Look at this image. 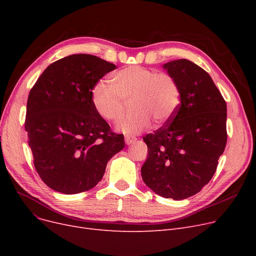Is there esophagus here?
I'll return each mask as SVG.
<instances>
[{
	"label": "esophagus",
	"mask_w": 256,
	"mask_h": 256,
	"mask_svg": "<svg viewBox=\"0 0 256 256\" xmlns=\"http://www.w3.org/2000/svg\"><path fill=\"white\" fill-rule=\"evenodd\" d=\"M137 141V138H135V137H126V143L128 144V145H132V144H134Z\"/></svg>",
	"instance_id": "obj_1"
}]
</instances>
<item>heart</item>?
I'll return each mask as SVG.
<instances>
[{
  "mask_svg": "<svg viewBox=\"0 0 256 256\" xmlns=\"http://www.w3.org/2000/svg\"><path fill=\"white\" fill-rule=\"evenodd\" d=\"M112 86L98 82L93 87L91 100L94 110L106 121H118L130 100L128 114L117 130L128 136L150 128L152 121L162 126L176 114L180 102L178 80L168 72L140 65L124 67L113 74Z\"/></svg>",
  "mask_w": 256,
  "mask_h": 256,
  "instance_id": "1",
  "label": "heart"
}]
</instances>
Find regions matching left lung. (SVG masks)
<instances>
[{
    "label": "left lung",
    "mask_w": 256,
    "mask_h": 256,
    "mask_svg": "<svg viewBox=\"0 0 256 256\" xmlns=\"http://www.w3.org/2000/svg\"><path fill=\"white\" fill-rule=\"evenodd\" d=\"M178 80L180 102L168 122L143 137L148 156L141 168L158 195L186 199L208 184L225 150L226 102L210 76L190 60L163 65Z\"/></svg>",
    "instance_id": "obj_1"
}]
</instances>
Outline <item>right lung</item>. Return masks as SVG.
Instances as JSON below:
<instances>
[{"label": "right lung", "instance_id": "add662e5", "mask_svg": "<svg viewBox=\"0 0 256 256\" xmlns=\"http://www.w3.org/2000/svg\"><path fill=\"white\" fill-rule=\"evenodd\" d=\"M115 64L76 54L52 63L31 89L24 128L40 178L50 189L78 194L102 180L109 160L124 147L94 110L91 92Z\"/></svg>", "mask_w": 256, "mask_h": 256}]
</instances>
